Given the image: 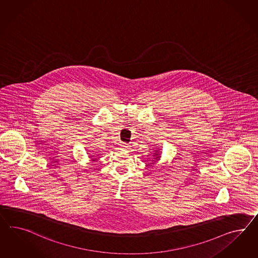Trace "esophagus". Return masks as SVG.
Listing matches in <instances>:
<instances>
[{
	"instance_id": "esophagus-1",
	"label": "esophagus",
	"mask_w": 258,
	"mask_h": 258,
	"mask_svg": "<svg viewBox=\"0 0 258 258\" xmlns=\"http://www.w3.org/2000/svg\"><path fill=\"white\" fill-rule=\"evenodd\" d=\"M121 147H122V149H128V148H130V146H128L127 144L122 143V144H121Z\"/></svg>"
}]
</instances>
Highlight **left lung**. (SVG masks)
<instances>
[{
  "instance_id": "1",
  "label": "left lung",
  "mask_w": 258,
  "mask_h": 258,
  "mask_svg": "<svg viewBox=\"0 0 258 258\" xmlns=\"http://www.w3.org/2000/svg\"><path fill=\"white\" fill-rule=\"evenodd\" d=\"M156 160H160V156H159V154H158V151H156V154H155V158H154Z\"/></svg>"
}]
</instances>
